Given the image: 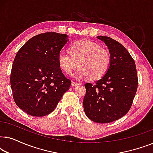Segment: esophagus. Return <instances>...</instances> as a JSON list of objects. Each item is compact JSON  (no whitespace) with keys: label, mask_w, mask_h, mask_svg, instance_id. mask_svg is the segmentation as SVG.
I'll list each match as a JSON object with an SVG mask.
<instances>
[{"label":"esophagus","mask_w":153,"mask_h":153,"mask_svg":"<svg viewBox=\"0 0 153 153\" xmlns=\"http://www.w3.org/2000/svg\"><path fill=\"white\" fill-rule=\"evenodd\" d=\"M80 85V83L76 82V81H72V86H76V85Z\"/></svg>","instance_id":"34e87169"}]
</instances>
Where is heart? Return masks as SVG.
<instances>
[{"label": "heart", "instance_id": "1", "mask_svg": "<svg viewBox=\"0 0 153 153\" xmlns=\"http://www.w3.org/2000/svg\"><path fill=\"white\" fill-rule=\"evenodd\" d=\"M58 62L60 68L70 74L77 67L80 68L74 76L78 79L88 78L91 81L101 79L109 70L111 55L108 50L88 39H81L72 44L70 52L60 51Z\"/></svg>", "mask_w": 153, "mask_h": 153}]
</instances>
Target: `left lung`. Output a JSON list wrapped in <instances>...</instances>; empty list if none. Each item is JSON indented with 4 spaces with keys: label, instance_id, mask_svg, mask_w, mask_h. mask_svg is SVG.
<instances>
[{
    "label": "left lung",
    "instance_id": "1",
    "mask_svg": "<svg viewBox=\"0 0 153 153\" xmlns=\"http://www.w3.org/2000/svg\"><path fill=\"white\" fill-rule=\"evenodd\" d=\"M111 55L109 70L94 85L85 83L83 108L88 118L99 123L114 122L130 109L138 87L134 60L128 51L109 37L98 36Z\"/></svg>",
    "mask_w": 153,
    "mask_h": 153
}]
</instances>
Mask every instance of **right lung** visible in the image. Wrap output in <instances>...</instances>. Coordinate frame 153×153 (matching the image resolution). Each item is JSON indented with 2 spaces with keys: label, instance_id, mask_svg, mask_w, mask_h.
Segmentation results:
<instances>
[{
  "label": "right lung",
  "instance_id": "obj_1",
  "mask_svg": "<svg viewBox=\"0 0 153 153\" xmlns=\"http://www.w3.org/2000/svg\"><path fill=\"white\" fill-rule=\"evenodd\" d=\"M68 41L65 34L41 33L16 53L10 74L12 95L16 105L28 115L49 114L70 88L71 81L58 62V53Z\"/></svg>",
  "mask_w": 153,
  "mask_h": 153
}]
</instances>
